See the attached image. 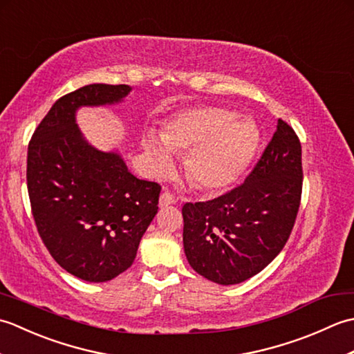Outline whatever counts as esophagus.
Returning a JSON list of instances; mask_svg holds the SVG:
<instances>
[{
	"mask_svg": "<svg viewBox=\"0 0 354 354\" xmlns=\"http://www.w3.org/2000/svg\"><path fill=\"white\" fill-rule=\"evenodd\" d=\"M176 202V199L171 196L170 193H162L161 196H160V208H165V207H169V205H173Z\"/></svg>",
	"mask_w": 354,
	"mask_h": 354,
	"instance_id": "esophagus-1",
	"label": "esophagus"
}]
</instances>
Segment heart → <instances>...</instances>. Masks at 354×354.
Instances as JSON below:
<instances>
[{
	"label": "heart",
	"mask_w": 354,
	"mask_h": 354,
	"mask_svg": "<svg viewBox=\"0 0 354 354\" xmlns=\"http://www.w3.org/2000/svg\"><path fill=\"white\" fill-rule=\"evenodd\" d=\"M260 142L257 126L250 118L216 104L184 109L165 122L161 135L147 132L142 152L153 176L173 169L175 155L185 156V171L198 189L207 193L231 190L250 167Z\"/></svg>",
	"instance_id": "1"
}]
</instances>
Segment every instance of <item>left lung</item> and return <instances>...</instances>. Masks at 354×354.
I'll list each match as a JSON object with an SVG mask.
<instances>
[{
	"label": "left lung",
	"mask_w": 354,
	"mask_h": 354,
	"mask_svg": "<svg viewBox=\"0 0 354 354\" xmlns=\"http://www.w3.org/2000/svg\"><path fill=\"white\" fill-rule=\"evenodd\" d=\"M301 189V145L292 127L278 120L272 140L242 185L183 207L190 266L223 286L259 274L288 242Z\"/></svg>",
	"instance_id": "obj_1"
}]
</instances>
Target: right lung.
<instances>
[{
    "instance_id": "add662e5",
    "label": "right lung",
    "mask_w": 354,
    "mask_h": 354,
    "mask_svg": "<svg viewBox=\"0 0 354 354\" xmlns=\"http://www.w3.org/2000/svg\"><path fill=\"white\" fill-rule=\"evenodd\" d=\"M129 85L93 84L61 97L28 145L27 189L37 232L66 272L89 283L120 275L158 213L161 187L133 176L118 152H103L76 123L84 106L122 103Z\"/></svg>"
}]
</instances>
